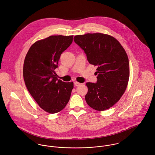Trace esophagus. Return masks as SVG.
<instances>
[{"label":"esophagus","instance_id":"obj_1","mask_svg":"<svg viewBox=\"0 0 155 155\" xmlns=\"http://www.w3.org/2000/svg\"><path fill=\"white\" fill-rule=\"evenodd\" d=\"M74 84L75 86L78 87V86H79V85H81V83H79V82H74Z\"/></svg>","mask_w":155,"mask_h":155}]
</instances>
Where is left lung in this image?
<instances>
[{
  "mask_svg": "<svg viewBox=\"0 0 155 155\" xmlns=\"http://www.w3.org/2000/svg\"><path fill=\"white\" fill-rule=\"evenodd\" d=\"M74 41L85 52L89 64L97 67V83L88 82L85 100L97 111L111 107L124 94L130 78L127 52L110 35L95 33L77 35Z\"/></svg>",
  "mask_w": 155,
  "mask_h": 155,
  "instance_id": "obj_1",
  "label": "left lung"
}]
</instances>
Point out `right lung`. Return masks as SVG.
<instances>
[{"instance_id":"right-lung-1","label":"right lung","mask_w":155,"mask_h":155,"mask_svg":"<svg viewBox=\"0 0 155 155\" xmlns=\"http://www.w3.org/2000/svg\"><path fill=\"white\" fill-rule=\"evenodd\" d=\"M73 36H51L31 46L24 61L23 78L28 92L44 110L56 113L68 103L73 82L58 80L55 69Z\"/></svg>"}]
</instances>
